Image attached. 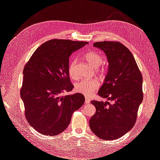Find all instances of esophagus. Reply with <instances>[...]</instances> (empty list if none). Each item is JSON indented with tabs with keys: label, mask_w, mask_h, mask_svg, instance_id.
I'll return each mask as SVG.
<instances>
[{
	"label": "esophagus",
	"mask_w": 160,
	"mask_h": 160,
	"mask_svg": "<svg viewBox=\"0 0 160 160\" xmlns=\"http://www.w3.org/2000/svg\"><path fill=\"white\" fill-rule=\"evenodd\" d=\"M85 103H90V100L88 98H87V97H85Z\"/></svg>",
	"instance_id": "obj_1"
}]
</instances>
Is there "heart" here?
I'll return each instance as SVG.
<instances>
[{
	"label": "heart",
	"instance_id": "heart-1",
	"mask_svg": "<svg viewBox=\"0 0 160 160\" xmlns=\"http://www.w3.org/2000/svg\"><path fill=\"white\" fill-rule=\"evenodd\" d=\"M85 59L89 65L97 68L99 72H103V67H98L103 62V58L95 51H89L85 55ZM77 60L72 59L70 61L68 67V73L70 77L75 79L77 77L76 72ZM99 82L97 79H82L75 85V90L77 93L89 96L99 88Z\"/></svg>",
	"mask_w": 160,
	"mask_h": 160
}]
</instances>
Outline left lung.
Returning <instances> with one entry per match:
<instances>
[{
  "instance_id": "8db88e82",
  "label": "left lung",
  "mask_w": 160,
  "mask_h": 160,
  "mask_svg": "<svg viewBox=\"0 0 160 160\" xmlns=\"http://www.w3.org/2000/svg\"><path fill=\"white\" fill-rule=\"evenodd\" d=\"M93 46L105 52L109 62L108 73L98 91L108 101H91L96 113L89 120V126L101 139H116L135 125L143 101L142 75L132 53L121 42H96Z\"/></svg>"
}]
</instances>
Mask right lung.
I'll use <instances>...</instances> for the list:
<instances>
[{"mask_svg": "<svg viewBox=\"0 0 160 160\" xmlns=\"http://www.w3.org/2000/svg\"><path fill=\"white\" fill-rule=\"evenodd\" d=\"M88 42L52 39L34 52L23 70L21 98L28 122L45 135L61 133L85 102L83 94L62 96L73 85L68 73L69 57Z\"/></svg>", "mask_w": 160, "mask_h": 160, "instance_id": "right-lung-1", "label": "right lung"}]
</instances>
